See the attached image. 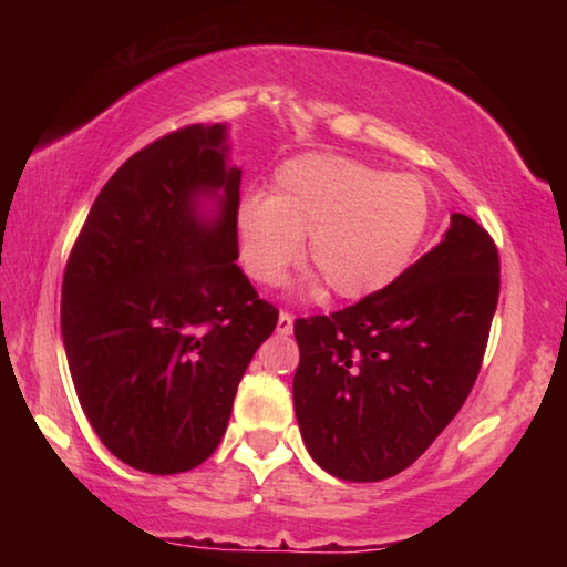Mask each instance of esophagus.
Here are the masks:
<instances>
[{"label": "esophagus", "mask_w": 567, "mask_h": 567, "mask_svg": "<svg viewBox=\"0 0 567 567\" xmlns=\"http://www.w3.org/2000/svg\"><path fill=\"white\" fill-rule=\"evenodd\" d=\"M292 322H295V318L290 312H280V318H277V334H290Z\"/></svg>", "instance_id": "esophagus-1"}]
</instances>
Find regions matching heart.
Wrapping results in <instances>:
<instances>
[{
	"instance_id": "b5f03b06",
	"label": "heart",
	"mask_w": 567,
	"mask_h": 567,
	"mask_svg": "<svg viewBox=\"0 0 567 567\" xmlns=\"http://www.w3.org/2000/svg\"><path fill=\"white\" fill-rule=\"evenodd\" d=\"M427 187L342 155H300L275 169L270 197L235 209L239 262L260 285H277L302 255L334 297L348 302L388 290L415 260L430 227Z\"/></svg>"
}]
</instances>
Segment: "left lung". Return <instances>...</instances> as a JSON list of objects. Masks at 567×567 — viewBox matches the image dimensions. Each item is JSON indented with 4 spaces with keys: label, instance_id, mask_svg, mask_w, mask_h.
Returning <instances> with one entry per match:
<instances>
[{
    "label": "left lung",
    "instance_id": "obj_1",
    "mask_svg": "<svg viewBox=\"0 0 567 567\" xmlns=\"http://www.w3.org/2000/svg\"><path fill=\"white\" fill-rule=\"evenodd\" d=\"M497 295L495 243L453 213L440 245L388 290L297 320L292 400L315 463L352 483L415 463L475 385Z\"/></svg>",
    "mask_w": 567,
    "mask_h": 567
}]
</instances>
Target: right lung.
<instances>
[{
    "label": "right lung",
    "mask_w": 567,
    "mask_h": 567,
    "mask_svg": "<svg viewBox=\"0 0 567 567\" xmlns=\"http://www.w3.org/2000/svg\"><path fill=\"white\" fill-rule=\"evenodd\" d=\"M227 137V124H192L132 155L64 270L76 398L104 447L142 473H185L215 453L277 324L235 262L243 169Z\"/></svg>",
    "instance_id": "obj_1"
}]
</instances>
